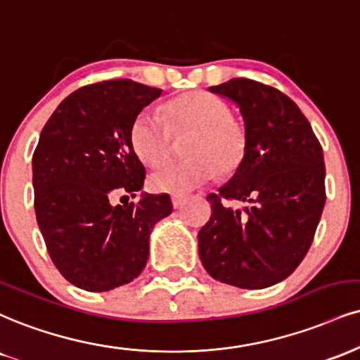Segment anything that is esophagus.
Returning a JSON list of instances; mask_svg holds the SVG:
<instances>
[{"mask_svg":"<svg viewBox=\"0 0 360 360\" xmlns=\"http://www.w3.org/2000/svg\"><path fill=\"white\" fill-rule=\"evenodd\" d=\"M171 199H172V206H174L176 210H177V207L183 206L184 201H186V198L184 196H179V194H174V196H172Z\"/></svg>","mask_w":360,"mask_h":360,"instance_id":"1","label":"esophagus"}]
</instances>
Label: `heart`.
Segmentation results:
<instances>
[{
	"label": "heart",
	"mask_w": 360,
	"mask_h": 360,
	"mask_svg": "<svg viewBox=\"0 0 360 360\" xmlns=\"http://www.w3.org/2000/svg\"><path fill=\"white\" fill-rule=\"evenodd\" d=\"M167 120L154 109L139 112L131 125V144L137 158L155 166L166 158L171 129H193L184 161H169L149 176L158 193L184 194L210 183L221 171H231L245 154V134L233 120L221 98L207 92L186 94L166 105Z\"/></svg>",
	"instance_id": "b5f03b06"
}]
</instances>
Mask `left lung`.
Listing matches in <instances>:
<instances>
[{"mask_svg": "<svg viewBox=\"0 0 360 360\" xmlns=\"http://www.w3.org/2000/svg\"><path fill=\"white\" fill-rule=\"evenodd\" d=\"M240 109L245 154L199 229L202 266L238 288L271 287L305 258L326 205V164L309 120L280 90L248 79L210 86ZM224 198L250 205L232 211Z\"/></svg>", "mask_w": 360, "mask_h": 360, "instance_id": "obj_1", "label": "left lung"}]
</instances>
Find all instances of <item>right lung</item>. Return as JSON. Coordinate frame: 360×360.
<instances>
[{"label":"right lung","mask_w":360,"mask_h":360,"mask_svg":"<svg viewBox=\"0 0 360 360\" xmlns=\"http://www.w3.org/2000/svg\"><path fill=\"white\" fill-rule=\"evenodd\" d=\"M161 94L132 80L82 86L63 98L40 134L33 154L38 226L60 274L86 292L137 278L153 228L172 213L167 194L112 205L117 193L144 186L131 125Z\"/></svg>","instance_id":"add662e5"}]
</instances>
